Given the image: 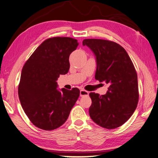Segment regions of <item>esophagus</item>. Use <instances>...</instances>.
<instances>
[{"instance_id":"esophagus-1","label":"esophagus","mask_w":158,"mask_h":158,"mask_svg":"<svg viewBox=\"0 0 158 158\" xmlns=\"http://www.w3.org/2000/svg\"><path fill=\"white\" fill-rule=\"evenodd\" d=\"M89 95V92L86 91V90L84 89H81L80 91V96L81 97H84V96H88Z\"/></svg>"}]
</instances>
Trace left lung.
<instances>
[{
	"label": "left lung",
	"mask_w": 158,
	"mask_h": 158,
	"mask_svg": "<svg viewBox=\"0 0 158 158\" xmlns=\"http://www.w3.org/2000/svg\"><path fill=\"white\" fill-rule=\"evenodd\" d=\"M96 56L95 79L109 85L106 94L91 92L90 118L98 125L115 129L129 120L139 101L138 79L130 56L122 46L102 39H85Z\"/></svg>",
	"instance_id": "8db88e82"
}]
</instances>
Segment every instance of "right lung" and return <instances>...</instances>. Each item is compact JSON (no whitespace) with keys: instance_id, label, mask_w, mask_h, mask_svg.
<instances>
[{"instance_id":"obj_1","label":"right lung","mask_w":158,"mask_h":158,"mask_svg":"<svg viewBox=\"0 0 158 158\" xmlns=\"http://www.w3.org/2000/svg\"><path fill=\"white\" fill-rule=\"evenodd\" d=\"M77 40L69 37L48 38L34 51L23 66L18 94L23 110L33 125L53 130L66 122L80 90L57 89L59 75L70 68L69 56Z\"/></svg>"}]
</instances>
